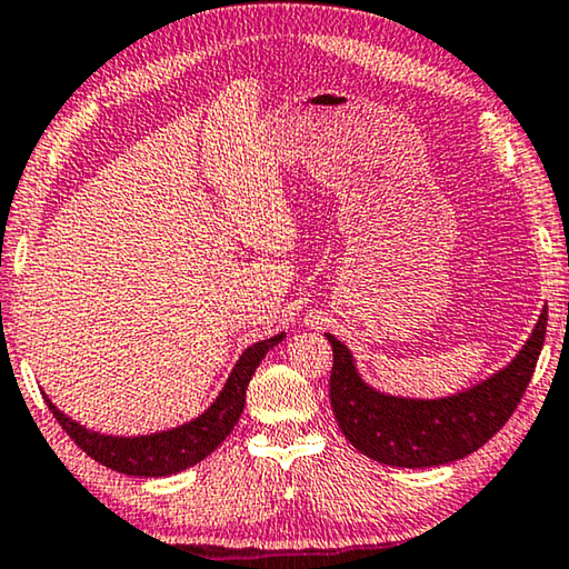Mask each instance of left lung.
<instances>
[{
  "label": "left lung",
  "instance_id": "8db88e82",
  "mask_svg": "<svg viewBox=\"0 0 569 569\" xmlns=\"http://www.w3.org/2000/svg\"><path fill=\"white\" fill-rule=\"evenodd\" d=\"M545 333L547 308L506 369L442 399H407L376 391L358 376L351 351L326 333L333 346L330 405L340 432L358 452L383 466L432 468L466 458L509 422L537 369Z\"/></svg>",
  "mask_w": 569,
  "mask_h": 569
}]
</instances>
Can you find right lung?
<instances>
[{
    "instance_id": "right-lung-1",
    "label": "right lung",
    "mask_w": 569,
    "mask_h": 569,
    "mask_svg": "<svg viewBox=\"0 0 569 569\" xmlns=\"http://www.w3.org/2000/svg\"><path fill=\"white\" fill-rule=\"evenodd\" d=\"M282 338L284 333H279L274 338L259 340V343L249 346L239 361H236L229 381H226V387L216 397L213 405L203 415L190 419V422L164 432L119 437L86 430L76 419L60 412L46 395L42 397H46V405L50 407L52 417L58 419V425L71 435V440L86 456H91L101 466L134 478L174 476L211 456L218 445L229 437L233 425L239 422L243 405H247V387L251 376H254L261 358L267 356V351H272Z\"/></svg>"
}]
</instances>
